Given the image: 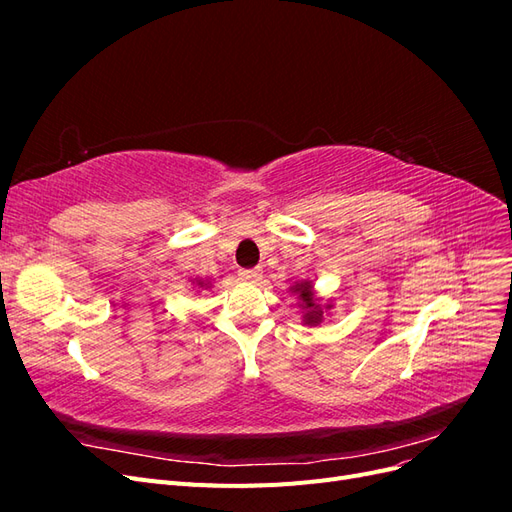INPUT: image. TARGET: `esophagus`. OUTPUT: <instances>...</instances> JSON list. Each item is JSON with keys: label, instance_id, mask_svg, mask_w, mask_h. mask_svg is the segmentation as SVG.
<instances>
[{"label": "esophagus", "instance_id": "esophagus-1", "mask_svg": "<svg viewBox=\"0 0 512 512\" xmlns=\"http://www.w3.org/2000/svg\"><path fill=\"white\" fill-rule=\"evenodd\" d=\"M239 277L243 282H250V284H256V282H260V277H262V271L260 269H243V271H239Z\"/></svg>", "mask_w": 512, "mask_h": 512}]
</instances>
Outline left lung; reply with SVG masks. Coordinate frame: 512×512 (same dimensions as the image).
<instances>
[{
  "mask_svg": "<svg viewBox=\"0 0 512 512\" xmlns=\"http://www.w3.org/2000/svg\"><path fill=\"white\" fill-rule=\"evenodd\" d=\"M290 290H292L294 294H297V299H299V303H301L303 322L307 324V327H318V324L322 322V305H320V301L316 299V292H314L312 282L294 284V286H290ZM327 309H331L329 303H327Z\"/></svg>",
  "mask_w": 512,
  "mask_h": 512,
  "instance_id": "1",
  "label": "left lung"
}]
</instances>
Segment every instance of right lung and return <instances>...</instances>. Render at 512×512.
I'll return each instance as SVG.
<instances>
[{"label": "right lung", "instance_id": "right-lung-1", "mask_svg": "<svg viewBox=\"0 0 512 512\" xmlns=\"http://www.w3.org/2000/svg\"><path fill=\"white\" fill-rule=\"evenodd\" d=\"M194 284H196L198 288H209V286H211V282H207V280H196Z\"/></svg>", "mask_w": 512, "mask_h": 512}]
</instances>
